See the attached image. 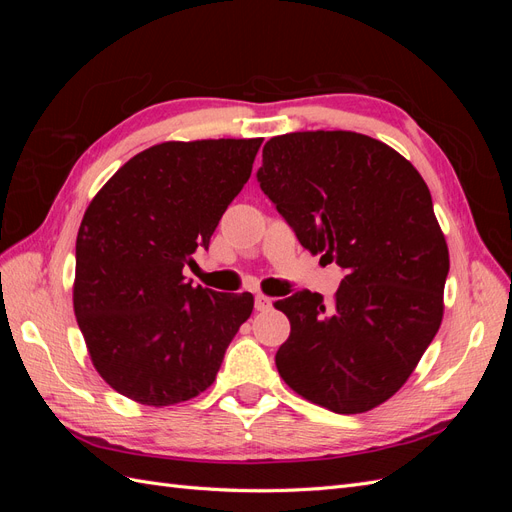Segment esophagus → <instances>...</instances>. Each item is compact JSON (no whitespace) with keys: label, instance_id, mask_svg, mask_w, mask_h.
<instances>
[{"label":"esophagus","instance_id":"esophagus-1","mask_svg":"<svg viewBox=\"0 0 512 512\" xmlns=\"http://www.w3.org/2000/svg\"><path fill=\"white\" fill-rule=\"evenodd\" d=\"M271 305H273V301L269 297H265V294H256V297H254L256 312H267Z\"/></svg>","mask_w":512,"mask_h":512}]
</instances>
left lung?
<instances>
[{"label":"left lung","mask_w":512,"mask_h":512,"mask_svg":"<svg viewBox=\"0 0 512 512\" xmlns=\"http://www.w3.org/2000/svg\"><path fill=\"white\" fill-rule=\"evenodd\" d=\"M256 179L299 243L346 273L335 299L275 301L290 337L275 365L294 393L337 414L393 397L442 322L448 247L427 183L356 132H292L262 149Z\"/></svg>","instance_id":"1"}]
</instances>
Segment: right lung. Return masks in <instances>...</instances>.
<instances>
[{"label":"right lung","mask_w":512,"mask_h":512,"mask_svg":"<svg viewBox=\"0 0 512 512\" xmlns=\"http://www.w3.org/2000/svg\"><path fill=\"white\" fill-rule=\"evenodd\" d=\"M262 138L162 143L91 200L76 237L74 314L98 374L121 395L173 406L203 393L250 318V292L185 282L196 250L252 175Z\"/></svg>","instance_id":"right-lung-1"}]
</instances>
